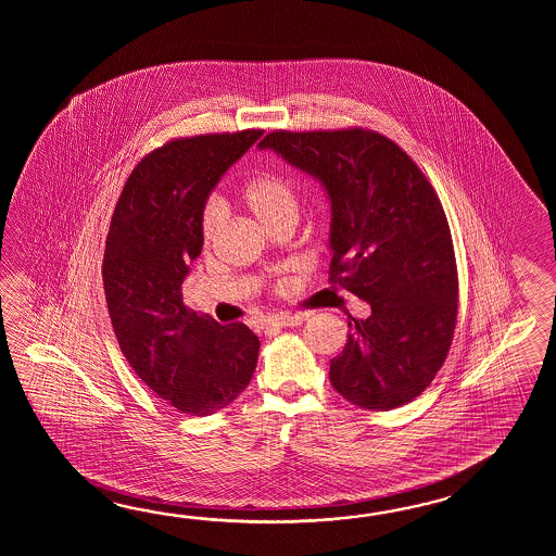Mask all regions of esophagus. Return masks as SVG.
<instances>
[{
  "label": "esophagus",
  "instance_id": "obj_1",
  "mask_svg": "<svg viewBox=\"0 0 556 556\" xmlns=\"http://www.w3.org/2000/svg\"><path fill=\"white\" fill-rule=\"evenodd\" d=\"M306 319V314H288V312H280V314H273L268 316L264 326L266 328H294L300 326Z\"/></svg>",
  "mask_w": 556,
  "mask_h": 556
}]
</instances>
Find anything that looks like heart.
Segmentation results:
<instances>
[{
	"mask_svg": "<svg viewBox=\"0 0 556 556\" xmlns=\"http://www.w3.org/2000/svg\"><path fill=\"white\" fill-rule=\"evenodd\" d=\"M242 201L250 213L258 218L261 225L270 226L282 223L286 218H295L298 201L292 187L274 175H261L250 178L242 189ZM225 223L223 202L211 201L202 213V238L211 242Z\"/></svg>",
	"mask_w": 556,
	"mask_h": 556,
	"instance_id": "b5f03b06",
	"label": "heart"
}]
</instances>
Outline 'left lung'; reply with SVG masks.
<instances>
[{"instance_id": "1", "label": "left lung", "mask_w": 556, "mask_h": 556, "mask_svg": "<svg viewBox=\"0 0 556 556\" xmlns=\"http://www.w3.org/2000/svg\"><path fill=\"white\" fill-rule=\"evenodd\" d=\"M316 178L330 199V280L371 307L348 321L330 381L348 402L388 412L433 381L457 319V266L438 194L374 130H274L258 144Z\"/></svg>"}]
</instances>
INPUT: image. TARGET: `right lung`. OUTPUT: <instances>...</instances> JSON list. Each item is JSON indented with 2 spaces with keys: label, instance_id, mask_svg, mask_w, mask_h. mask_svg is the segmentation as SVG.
<instances>
[{
  "label": "right lung",
  "instance_id": "right-lung-1",
  "mask_svg": "<svg viewBox=\"0 0 556 556\" xmlns=\"http://www.w3.org/2000/svg\"><path fill=\"white\" fill-rule=\"evenodd\" d=\"M262 130L177 139L130 173L103 258L106 307L135 374L178 412L213 415L252 379L261 342L244 324L189 312L182 282L201 254L202 213L214 187Z\"/></svg>",
  "mask_w": 556,
  "mask_h": 556
}]
</instances>
